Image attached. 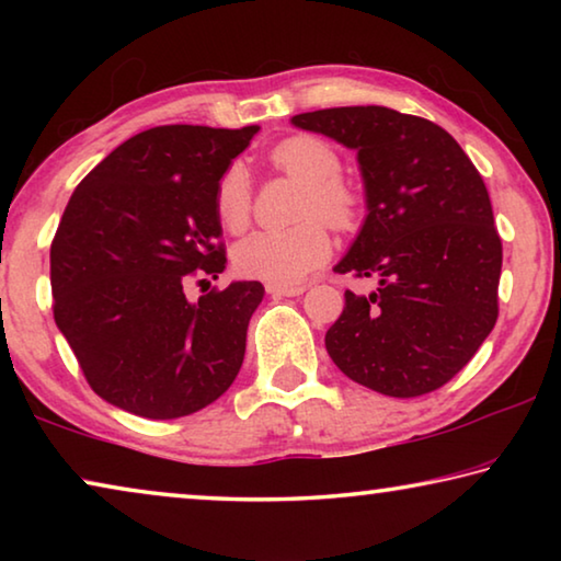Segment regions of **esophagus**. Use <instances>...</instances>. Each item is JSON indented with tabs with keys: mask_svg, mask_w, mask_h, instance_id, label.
Listing matches in <instances>:
<instances>
[{
	"mask_svg": "<svg viewBox=\"0 0 561 561\" xmlns=\"http://www.w3.org/2000/svg\"><path fill=\"white\" fill-rule=\"evenodd\" d=\"M264 289H267V294H272V297H299V294H304V284H264Z\"/></svg>",
	"mask_w": 561,
	"mask_h": 561,
	"instance_id": "34e87169",
	"label": "esophagus"
}]
</instances>
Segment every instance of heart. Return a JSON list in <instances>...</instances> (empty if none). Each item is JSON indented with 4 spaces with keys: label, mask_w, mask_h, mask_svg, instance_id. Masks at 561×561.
Listing matches in <instances>:
<instances>
[{
    "label": "heart",
    "mask_w": 561,
    "mask_h": 561,
    "mask_svg": "<svg viewBox=\"0 0 561 561\" xmlns=\"http://www.w3.org/2000/svg\"><path fill=\"white\" fill-rule=\"evenodd\" d=\"M270 163L297 183L307 185L301 195L299 220L291 230H262L232 252L234 270L242 277L270 284H297L329 260L331 240L325 220L334 230H351L360 213V197L341 180V158L327 140L317 136H291L270 150ZM217 220L230 232H242L252 217V183L242 165H230L215 187ZM322 219L319 221L318 217Z\"/></svg>",
    "instance_id": "obj_1"
}]
</instances>
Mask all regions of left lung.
<instances>
[{
	"instance_id": "left-lung-1",
	"label": "left lung",
	"mask_w": 561,
	"mask_h": 561,
	"mask_svg": "<svg viewBox=\"0 0 561 561\" xmlns=\"http://www.w3.org/2000/svg\"><path fill=\"white\" fill-rule=\"evenodd\" d=\"M358 153L366 222L339 274L378 277L368 297L346 291L327 351L351 381L383 396L438 391L497 321L502 242L488 187L448 130L383 106L299 113Z\"/></svg>"
}]
</instances>
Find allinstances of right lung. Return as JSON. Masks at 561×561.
<instances>
[{
  "instance_id": "obj_1",
  "label": "right lung",
  "mask_w": 561,
  "mask_h": 561,
  "mask_svg": "<svg viewBox=\"0 0 561 561\" xmlns=\"http://www.w3.org/2000/svg\"><path fill=\"white\" fill-rule=\"evenodd\" d=\"M257 126H156L73 190L51 242L54 319L93 393L170 421L217 401L240 374L260 282L185 299L225 270L217 180Z\"/></svg>"
}]
</instances>
